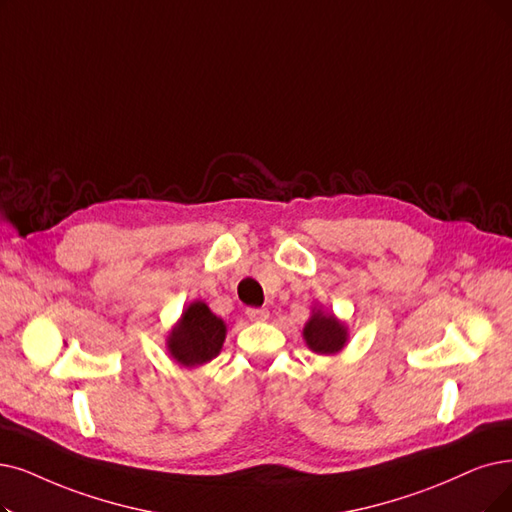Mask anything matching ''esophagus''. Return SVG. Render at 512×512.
Segmentation results:
<instances>
[{"instance_id":"esophagus-1","label":"esophagus","mask_w":512,"mask_h":512,"mask_svg":"<svg viewBox=\"0 0 512 512\" xmlns=\"http://www.w3.org/2000/svg\"><path fill=\"white\" fill-rule=\"evenodd\" d=\"M245 315H248L252 321L269 319V311L267 309H248V311H245Z\"/></svg>"}]
</instances>
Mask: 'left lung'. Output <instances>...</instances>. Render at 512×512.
I'll use <instances>...</instances> for the list:
<instances>
[{
    "label": "left lung",
    "mask_w": 512,
    "mask_h": 512,
    "mask_svg": "<svg viewBox=\"0 0 512 512\" xmlns=\"http://www.w3.org/2000/svg\"><path fill=\"white\" fill-rule=\"evenodd\" d=\"M302 336L306 346L317 355H336L344 349L346 340H349L346 325L332 313H323L321 309H313L311 319L304 325Z\"/></svg>",
    "instance_id": "1"
}]
</instances>
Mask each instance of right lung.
Returning a JSON list of instances; mask_svg holds the SVG:
<instances>
[{
  "label": "right lung",
  "instance_id": "right-lung-1",
  "mask_svg": "<svg viewBox=\"0 0 512 512\" xmlns=\"http://www.w3.org/2000/svg\"><path fill=\"white\" fill-rule=\"evenodd\" d=\"M227 338V325L201 300L191 302L168 336L172 359L185 367H197L212 361Z\"/></svg>",
  "mask_w": 512,
  "mask_h": 512
}]
</instances>
